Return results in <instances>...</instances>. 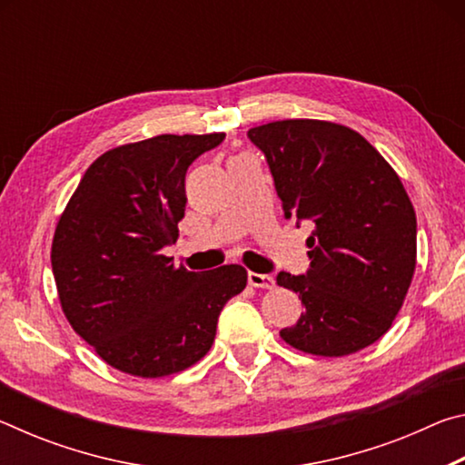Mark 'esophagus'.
<instances>
[{"instance_id": "34e87169", "label": "esophagus", "mask_w": 465, "mask_h": 465, "mask_svg": "<svg viewBox=\"0 0 465 465\" xmlns=\"http://www.w3.org/2000/svg\"><path fill=\"white\" fill-rule=\"evenodd\" d=\"M248 282L256 289H272L274 279L271 274H261V272H248Z\"/></svg>"}]
</instances>
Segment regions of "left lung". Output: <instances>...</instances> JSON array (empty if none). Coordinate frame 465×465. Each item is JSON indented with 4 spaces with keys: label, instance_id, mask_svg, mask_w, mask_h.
<instances>
[{
    "label": "left lung",
    "instance_id": "8db88e82",
    "mask_svg": "<svg viewBox=\"0 0 465 465\" xmlns=\"http://www.w3.org/2000/svg\"><path fill=\"white\" fill-rule=\"evenodd\" d=\"M248 137L269 162L285 217L312 222L310 269L279 272L305 312L281 338L318 357L352 355L388 332L416 269V215L383 155L344 124L289 119Z\"/></svg>",
    "mask_w": 465,
    "mask_h": 465
}]
</instances>
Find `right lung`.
I'll list each match as a JSON object with an SVG mask.
<instances>
[{
    "mask_svg": "<svg viewBox=\"0 0 465 465\" xmlns=\"http://www.w3.org/2000/svg\"><path fill=\"white\" fill-rule=\"evenodd\" d=\"M223 137L157 135L110 149L59 217L51 264L61 310L123 373L163 377L194 365L223 305L246 287L240 264L191 272L162 254L184 217L188 166Z\"/></svg>",
    "mask_w": 465,
    "mask_h": 465,
    "instance_id": "1",
    "label": "right lung"
}]
</instances>
